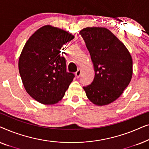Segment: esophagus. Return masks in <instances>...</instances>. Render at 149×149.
Wrapping results in <instances>:
<instances>
[{
    "label": "esophagus",
    "instance_id": "1",
    "mask_svg": "<svg viewBox=\"0 0 149 149\" xmlns=\"http://www.w3.org/2000/svg\"><path fill=\"white\" fill-rule=\"evenodd\" d=\"M81 70L80 68H79L78 70L75 72V75H76V77H77V78H79V77L81 76Z\"/></svg>",
    "mask_w": 149,
    "mask_h": 149
}]
</instances>
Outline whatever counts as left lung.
<instances>
[{
	"label": "left lung",
	"instance_id": "8db88e82",
	"mask_svg": "<svg viewBox=\"0 0 149 149\" xmlns=\"http://www.w3.org/2000/svg\"><path fill=\"white\" fill-rule=\"evenodd\" d=\"M79 34L90 54L95 72L93 82L83 89L93 104H109L123 93L131 81V55L123 42L107 28L87 27Z\"/></svg>",
	"mask_w": 149,
	"mask_h": 149
}]
</instances>
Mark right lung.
Wrapping results in <instances>:
<instances>
[{
    "mask_svg": "<svg viewBox=\"0 0 149 149\" xmlns=\"http://www.w3.org/2000/svg\"><path fill=\"white\" fill-rule=\"evenodd\" d=\"M74 38L68 32L50 25L36 30L26 42L19 58V72L27 93L43 104L64 97L74 74L66 71L61 48Z\"/></svg>",
    "mask_w": 149,
    "mask_h": 149,
    "instance_id": "right-lung-1",
    "label": "right lung"
}]
</instances>
